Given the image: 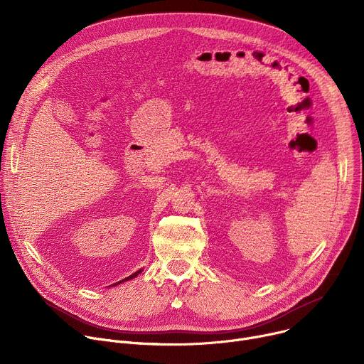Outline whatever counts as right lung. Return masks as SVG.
I'll return each instance as SVG.
<instances>
[{"instance_id":"obj_1","label":"right lung","mask_w":364,"mask_h":364,"mask_svg":"<svg viewBox=\"0 0 364 364\" xmlns=\"http://www.w3.org/2000/svg\"><path fill=\"white\" fill-rule=\"evenodd\" d=\"M141 272H142V269H139V271H136V272H135V274H132V275H129V277H127V278H125V279H122V281H119V282H118V284H121V282H125V281H129V279H132V278H135V277H136V275H138V274H141ZM115 285H117V284H115Z\"/></svg>"}]
</instances>
